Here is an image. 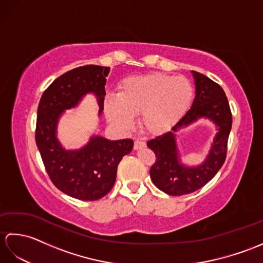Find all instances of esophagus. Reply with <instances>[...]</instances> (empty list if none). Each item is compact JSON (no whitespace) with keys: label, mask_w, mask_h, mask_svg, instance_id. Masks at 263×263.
Segmentation results:
<instances>
[{"label":"esophagus","mask_w":263,"mask_h":263,"mask_svg":"<svg viewBox=\"0 0 263 263\" xmlns=\"http://www.w3.org/2000/svg\"><path fill=\"white\" fill-rule=\"evenodd\" d=\"M146 147V143H144L143 141H140V140H136L135 141V149L136 150H139V149H142Z\"/></svg>","instance_id":"obj_1"}]
</instances>
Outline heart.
<instances>
[{
	"instance_id": "1",
	"label": "heart",
	"mask_w": 263,
	"mask_h": 263,
	"mask_svg": "<svg viewBox=\"0 0 263 263\" xmlns=\"http://www.w3.org/2000/svg\"><path fill=\"white\" fill-rule=\"evenodd\" d=\"M193 100L192 83L185 77L149 73L128 77L119 86L117 96L104 100V113L111 125L127 130L135 116L150 135H161L186 114Z\"/></svg>"
}]
</instances>
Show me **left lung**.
<instances>
[{
    "instance_id": "8db88e82",
    "label": "left lung",
    "mask_w": 263,
    "mask_h": 263,
    "mask_svg": "<svg viewBox=\"0 0 263 263\" xmlns=\"http://www.w3.org/2000/svg\"><path fill=\"white\" fill-rule=\"evenodd\" d=\"M195 97L186 114L164 135L147 142L156 155V163L150 168L152 181L160 191L170 195L192 193L205 185L225 163L227 142L232 128V113L222 88L204 74L192 71ZM211 120L217 127L203 163L186 166L180 161L176 142V132L199 119Z\"/></svg>"
}]
</instances>
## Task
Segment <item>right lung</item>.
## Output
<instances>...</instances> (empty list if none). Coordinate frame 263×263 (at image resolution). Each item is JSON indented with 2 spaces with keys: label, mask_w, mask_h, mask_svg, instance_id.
I'll return each mask as SVG.
<instances>
[{
  "label": "right lung",
  "mask_w": 263,
  "mask_h": 263,
  "mask_svg": "<svg viewBox=\"0 0 263 263\" xmlns=\"http://www.w3.org/2000/svg\"><path fill=\"white\" fill-rule=\"evenodd\" d=\"M109 68L79 66L55 79L41 98L37 110L36 143L53 184L72 198L93 201L105 197L115 180L117 166L133 148V140H108L92 136L80 149H65L58 139L60 117L79 105L87 93L96 96L104 109L106 77Z\"/></svg>",
  "instance_id": "right-lung-1"
}]
</instances>
